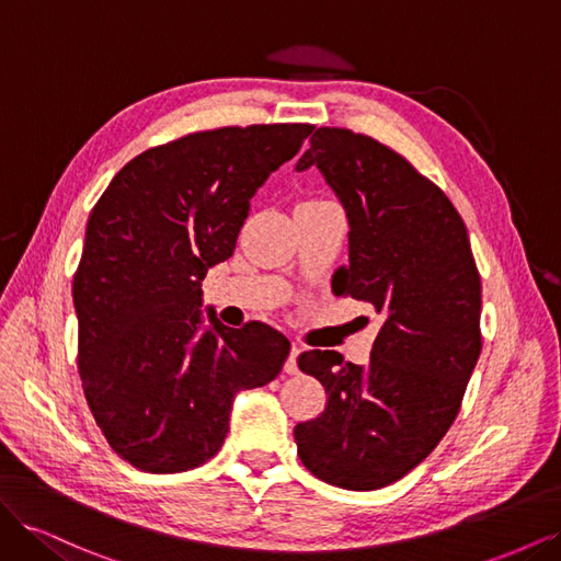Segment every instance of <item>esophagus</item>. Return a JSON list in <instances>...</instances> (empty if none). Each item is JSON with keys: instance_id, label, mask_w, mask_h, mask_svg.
I'll return each instance as SVG.
<instances>
[{"instance_id": "34e87169", "label": "esophagus", "mask_w": 561, "mask_h": 561, "mask_svg": "<svg viewBox=\"0 0 561 561\" xmlns=\"http://www.w3.org/2000/svg\"><path fill=\"white\" fill-rule=\"evenodd\" d=\"M299 353H301V346H299V344H293L290 355H287V360H285V365H283L285 375H297V371H299V365H297Z\"/></svg>"}]
</instances>
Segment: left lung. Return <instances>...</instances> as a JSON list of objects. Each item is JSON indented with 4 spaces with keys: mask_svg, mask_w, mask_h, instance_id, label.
I'll return each mask as SVG.
<instances>
[{
    "mask_svg": "<svg viewBox=\"0 0 561 561\" xmlns=\"http://www.w3.org/2000/svg\"><path fill=\"white\" fill-rule=\"evenodd\" d=\"M318 168L348 219V266L332 290L383 322L365 367L307 351L299 369L328 393L297 423L301 463L322 482L393 484L445 437L482 351V285L451 201L393 149L346 128H318L297 171Z\"/></svg>",
    "mask_w": 561,
    "mask_h": 561,
    "instance_id": "8db88e82",
    "label": "left lung"
}]
</instances>
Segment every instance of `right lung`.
I'll return each mask as SVG.
<instances>
[{
  "label": "right lung",
  "mask_w": 561,
  "mask_h": 561,
  "mask_svg": "<svg viewBox=\"0 0 561 561\" xmlns=\"http://www.w3.org/2000/svg\"><path fill=\"white\" fill-rule=\"evenodd\" d=\"M309 124L194 133L114 175L87 225L72 297L83 396L110 447L145 472L217 454L241 390L274 381L290 342L264 322L203 318L201 280L229 260L266 178Z\"/></svg>",
  "instance_id": "obj_1"
}]
</instances>
